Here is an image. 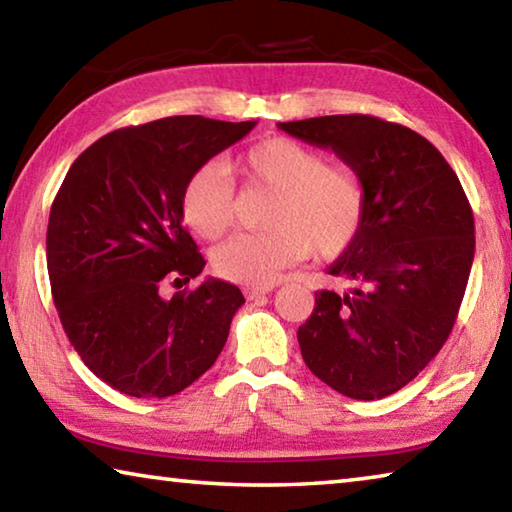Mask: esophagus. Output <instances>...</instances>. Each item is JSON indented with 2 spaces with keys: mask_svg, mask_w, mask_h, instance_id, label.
Masks as SVG:
<instances>
[{
  "mask_svg": "<svg viewBox=\"0 0 512 512\" xmlns=\"http://www.w3.org/2000/svg\"><path fill=\"white\" fill-rule=\"evenodd\" d=\"M277 284H255V287H248L246 289V296L248 300H255L259 296H266V293H271Z\"/></svg>",
  "mask_w": 512,
  "mask_h": 512,
  "instance_id": "1",
  "label": "esophagus"
}]
</instances>
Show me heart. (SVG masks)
<instances>
[{
    "label": "heart",
    "mask_w": 512,
    "mask_h": 512,
    "mask_svg": "<svg viewBox=\"0 0 512 512\" xmlns=\"http://www.w3.org/2000/svg\"><path fill=\"white\" fill-rule=\"evenodd\" d=\"M239 169L253 183L275 189L268 230L235 235L212 250V268L225 280L271 284L316 250L334 259L359 237L368 189L345 162H327L314 146L268 137L244 153ZM183 219L201 239H219L235 223V183L223 162H207L183 189Z\"/></svg>",
    "instance_id": "heart-1"
}]
</instances>
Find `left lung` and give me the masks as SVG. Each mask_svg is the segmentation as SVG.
Segmentation results:
<instances>
[{"instance_id": "8db88e82", "label": "left lung", "mask_w": 512, "mask_h": 512, "mask_svg": "<svg viewBox=\"0 0 512 512\" xmlns=\"http://www.w3.org/2000/svg\"><path fill=\"white\" fill-rule=\"evenodd\" d=\"M277 128L334 151L368 189L359 237L298 329L302 359L352 400L400 391L436 357L456 323L474 259V216L454 169L411 128L370 115L284 121Z\"/></svg>"}]
</instances>
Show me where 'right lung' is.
<instances>
[{"label":"right lung","mask_w":512,"mask_h":512,"mask_svg":"<svg viewBox=\"0 0 512 512\" xmlns=\"http://www.w3.org/2000/svg\"><path fill=\"white\" fill-rule=\"evenodd\" d=\"M257 121L183 115L119 128L69 167L49 214L47 271L60 323L85 366L131 397H169L214 366L235 284L201 275L205 259L183 228V189L196 169Z\"/></svg>","instance_id":"right-lung-1"}]
</instances>
